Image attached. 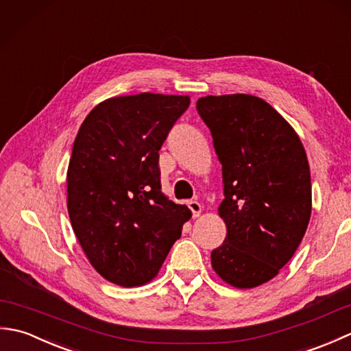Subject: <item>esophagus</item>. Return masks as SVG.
<instances>
[{"mask_svg":"<svg viewBox=\"0 0 351 351\" xmlns=\"http://www.w3.org/2000/svg\"><path fill=\"white\" fill-rule=\"evenodd\" d=\"M187 205H189V208H190L191 213H193V217H199L200 213H202V205H200L197 200H189Z\"/></svg>","mask_w":351,"mask_h":351,"instance_id":"obj_1","label":"esophagus"}]
</instances>
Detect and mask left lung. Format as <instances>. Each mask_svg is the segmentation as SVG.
Here are the masks:
<instances>
[{"label":"left lung","mask_w":351,"mask_h":351,"mask_svg":"<svg viewBox=\"0 0 351 351\" xmlns=\"http://www.w3.org/2000/svg\"><path fill=\"white\" fill-rule=\"evenodd\" d=\"M196 108L211 131L225 195L219 214L228 234L211 264L229 285L255 288L279 273L306 232V152L285 119L256 96H205Z\"/></svg>","instance_id":"1"}]
</instances>
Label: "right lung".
Here are the masks:
<instances>
[{
  "label": "right lung",
  "instance_id": "obj_1",
  "mask_svg": "<svg viewBox=\"0 0 351 351\" xmlns=\"http://www.w3.org/2000/svg\"><path fill=\"white\" fill-rule=\"evenodd\" d=\"M190 96L110 98L80 126L68 167V211L86 256L121 287L154 279L191 217L161 191L158 151Z\"/></svg>",
  "mask_w": 351,
  "mask_h": 351
}]
</instances>
